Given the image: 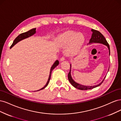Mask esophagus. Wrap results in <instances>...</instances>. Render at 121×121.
I'll use <instances>...</instances> for the list:
<instances>
[{
    "label": "esophagus",
    "mask_w": 121,
    "mask_h": 121,
    "mask_svg": "<svg viewBox=\"0 0 121 121\" xmlns=\"http://www.w3.org/2000/svg\"><path fill=\"white\" fill-rule=\"evenodd\" d=\"M65 60V56H63L60 57V61H63V60Z\"/></svg>",
    "instance_id": "obj_1"
}]
</instances>
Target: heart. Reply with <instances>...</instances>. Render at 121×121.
I'll return each mask as SVG.
<instances>
[{"instance_id":"b5f03b06","label":"heart","mask_w":121,"mask_h":121,"mask_svg":"<svg viewBox=\"0 0 121 121\" xmlns=\"http://www.w3.org/2000/svg\"><path fill=\"white\" fill-rule=\"evenodd\" d=\"M84 41V37L81 33H75L74 31H68L62 34L58 38V42L61 45H69L68 53H75L82 45Z\"/></svg>"}]
</instances>
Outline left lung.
I'll list each match as a JSON object with an SVG mask.
<instances>
[{
	"mask_svg": "<svg viewBox=\"0 0 121 121\" xmlns=\"http://www.w3.org/2000/svg\"><path fill=\"white\" fill-rule=\"evenodd\" d=\"M91 31H92V36H91V38L90 40L89 43H100L104 44L108 46V48L109 49V54H110V49H109V44L108 43L107 40H106L104 36H103V35H102L100 32H99L98 31H97L95 30H94V29H92ZM70 66H71V65H70ZM105 78H104V79L103 80H102V81L101 82H100L99 84H97V85H96L90 86H84V85H81V84H79L75 82L74 80H73V79L72 78L71 75V67H70V69H69V72L68 74V79L69 80V82L71 83L72 85L74 87L76 88H77L80 90H82L93 89V88H95L99 86H100L104 81V80Z\"/></svg>",
	"mask_w": 121,
	"mask_h": 121,
	"instance_id": "left-lung-1",
	"label": "left lung"
}]
</instances>
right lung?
Listing matches in <instances>:
<instances>
[{
	"mask_svg": "<svg viewBox=\"0 0 121 121\" xmlns=\"http://www.w3.org/2000/svg\"><path fill=\"white\" fill-rule=\"evenodd\" d=\"M36 33V28H34V29H31V30H29L26 32H25V33H21L20 34L19 36H17V37H16V38L14 40V41L13 43V44H12V45L10 46V48H12V47L14 46V45L16 44L18 42H19L20 41H21V40H23L24 39H25V38H27L29 37H30V36L34 35L35 33ZM59 64V61H58V60H56V62L54 63V64L52 65V68H51V69H50V74H49V78H48V81H47V82L46 83V85L44 86L42 88H41V89H40L39 90H37V91H39L40 90H42V89H43L44 88H45L48 85V84L49 83V80L50 79V78H51V74H52V71L53 70V69L56 68L57 65Z\"/></svg>",
	"mask_w": 121,
	"mask_h": 121,
	"instance_id": "1",
	"label": "right lung"
}]
</instances>
